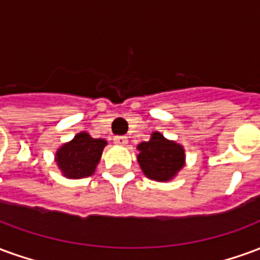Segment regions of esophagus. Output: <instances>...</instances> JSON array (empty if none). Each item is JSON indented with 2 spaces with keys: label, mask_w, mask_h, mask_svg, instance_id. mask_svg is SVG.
<instances>
[{
  "label": "esophagus",
  "mask_w": 260,
  "mask_h": 260,
  "mask_svg": "<svg viewBox=\"0 0 260 260\" xmlns=\"http://www.w3.org/2000/svg\"><path fill=\"white\" fill-rule=\"evenodd\" d=\"M114 143H117V145H121V146H125L126 143H128V138L124 135H117L114 136Z\"/></svg>",
  "instance_id": "34e87169"
}]
</instances>
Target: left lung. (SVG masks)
<instances>
[{"mask_svg":"<svg viewBox=\"0 0 260 260\" xmlns=\"http://www.w3.org/2000/svg\"><path fill=\"white\" fill-rule=\"evenodd\" d=\"M138 149L141 152L138 161L150 180H171L184 166L185 156L182 146L164 139L158 132H154L149 142H142Z\"/></svg>","mask_w":260,"mask_h":260,"instance_id":"1","label":"left lung"}]
</instances>
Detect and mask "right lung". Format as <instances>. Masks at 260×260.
<instances>
[{
	"label": "right lung",
	"mask_w": 260,
	"mask_h": 260,
	"mask_svg": "<svg viewBox=\"0 0 260 260\" xmlns=\"http://www.w3.org/2000/svg\"><path fill=\"white\" fill-rule=\"evenodd\" d=\"M107 142L80 132L57 152V164L68 178H83L94 173Z\"/></svg>",
	"instance_id": "obj_1"
}]
</instances>
